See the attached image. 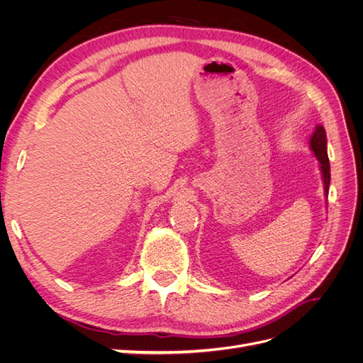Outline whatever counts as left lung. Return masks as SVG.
Masks as SVG:
<instances>
[{
	"mask_svg": "<svg viewBox=\"0 0 363 363\" xmlns=\"http://www.w3.org/2000/svg\"><path fill=\"white\" fill-rule=\"evenodd\" d=\"M311 148L313 155L321 163V171H323V180H324V191L325 196L328 195V184H330V162H328L327 156V136L325 130L323 125H316L313 135L311 138Z\"/></svg>",
	"mask_w": 363,
	"mask_h": 363,
	"instance_id": "left-lung-1",
	"label": "left lung"
}]
</instances>
